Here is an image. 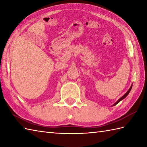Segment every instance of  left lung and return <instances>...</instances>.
<instances>
[{"instance_id":"8db88e82","label":"left lung","mask_w":147,"mask_h":147,"mask_svg":"<svg viewBox=\"0 0 147 147\" xmlns=\"http://www.w3.org/2000/svg\"><path fill=\"white\" fill-rule=\"evenodd\" d=\"M132 86H133V84H132V85H131V86H130V88H129V89L128 90V91H127L126 93H125V94H124L123 96H121V97L119 98V99L116 102H115V104H114L113 105H112V106H114V105H117V104H118V103L119 102H121V100H123L124 98H125L126 97V96H127V95H128L129 94V93L130 92V91H131V88H132Z\"/></svg>"}]
</instances>
